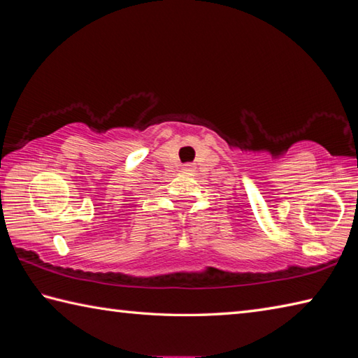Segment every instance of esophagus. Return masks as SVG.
<instances>
[{
    "label": "esophagus",
    "instance_id": "1",
    "mask_svg": "<svg viewBox=\"0 0 358 358\" xmlns=\"http://www.w3.org/2000/svg\"><path fill=\"white\" fill-rule=\"evenodd\" d=\"M183 171H185V172H191V171H192V164H185V166H183Z\"/></svg>",
    "mask_w": 358,
    "mask_h": 358
}]
</instances>
